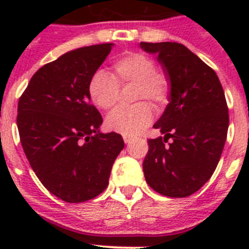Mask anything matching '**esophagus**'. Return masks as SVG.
I'll return each instance as SVG.
<instances>
[{
	"label": "esophagus",
	"mask_w": 249,
	"mask_h": 249,
	"mask_svg": "<svg viewBox=\"0 0 249 249\" xmlns=\"http://www.w3.org/2000/svg\"><path fill=\"white\" fill-rule=\"evenodd\" d=\"M123 141H124V143H131L132 142V137H128V136H124V137H123Z\"/></svg>",
	"instance_id": "esophagus-1"
}]
</instances>
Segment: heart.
Masks as SVG:
<instances>
[{"label": "heart", "mask_w": 249, "mask_h": 249, "mask_svg": "<svg viewBox=\"0 0 249 249\" xmlns=\"http://www.w3.org/2000/svg\"><path fill=\"white\" fill-rule=\"evenodd\" d=\"M127 83L137 86L136 101H147L160 108L168 100L169 82L163 73L157 72L156 62L142 53H128L113 63V76L98 70L89 81V94L98 108L109 111L116 106L120 87ZM153 113L147 103L141 102L132 108L116 109L106 124L112 132L123 136H137L152 122Z\"/></svg>", "instance_id": "1"}]
</instances>
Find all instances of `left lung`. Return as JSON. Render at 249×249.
Wrapping results in <instances>:
<instances>
[{
	"label": "left lung",
	"instance_id": "obj_1",
	"mask_svg": "<svg viewBox=\"0 0 249 249\" xmlns=\"http://www.w3.org/2000/svg\"><path fill=\"white\" fill-rule=\"evenodd\" d=\"M140 46L157 54L169 82L168 105L153 126L163 137L148 140L144 178L160 195L187 197L210 179L221 158L230 124L223 89L212 68L181 43Z\"/></svg>",
	"mask_w": 249,
	"mask_h": 249
}]
</instances>
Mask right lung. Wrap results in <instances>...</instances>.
I'll use <instances>...</instances> for the list:
<instances>
[{
	"label": "right lung",
	"instance_id": "add662e5",
	"mask_svg": "<svg viewBox=\"0 0 249 249\" xmlns=\"http://www.w3.org/2000/svg\"><path fill=\"white\" fill-rule=\"evenodd\" d=\"M113 43L77 48L41 67L18 101L19 138L34 172L52 195L68 203L97 197L108 186L122 136L102 133L91 105L89 81Z\"/></svg>",
	"mask_w": 249,
	"mask_h": 249
}]
</instances>
